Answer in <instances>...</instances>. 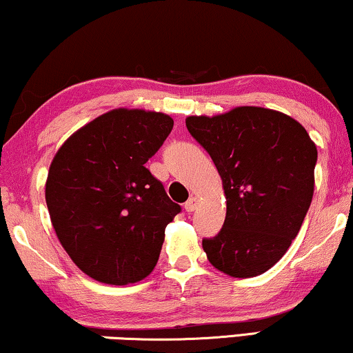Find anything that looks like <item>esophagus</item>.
Segmentation results:
<instances>
[{"mask_svg":"<svg viewBox=\"0 0 353 353\" xmlns=\"http://www.w3.org/2000/svg\"><path fill=\"white\" fill-rule=\"evenodd\" d=\"M197 204H199L197 197H190V199H188L186 204H185V210L186 212H194L197 209Z\"/></svg>","mask_w":353,"mask_h":353,"instance_id":"34e87169","label":"esophagus"}]
</instances>
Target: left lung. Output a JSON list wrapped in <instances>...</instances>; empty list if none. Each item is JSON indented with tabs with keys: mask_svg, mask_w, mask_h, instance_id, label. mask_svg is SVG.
Here are the masks:
<instances>
[{
	"mask_svg": "<svg viewBox=\"0 0 353 353\" xmlns=\"http://www.w3.org/2000/svg\"><path fill=\"white\" fill-rule=\"evenodd\" d=\"M186 128L209 152L223 183V228L202 239L209 262L233 278H252L286 254L315 190L316 146L297 120L273 109L241 105Z\"/></svg>",
	"mask_w": 353,
	"mask_h": 353,
	"instance_id": "left-lung-1",
	"label": "left lung"
}]
</instances>
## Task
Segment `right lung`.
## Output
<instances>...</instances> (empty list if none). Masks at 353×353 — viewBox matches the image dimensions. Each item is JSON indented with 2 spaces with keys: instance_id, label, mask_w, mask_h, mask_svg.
<instances>
[{
  "instance_id": "obj_1",
  "label": "right lung",
  "mask_w": 353,
  "mask_h": 353,
  "mask_svg": "<svg viewBox=\"0 0 353 353\" xmlns=\"http://www.w3.org/2000/svg\"><path fill=\"white\" fill-rule=\"evenodd\" d=\"M172 128L167 114L114 109L77 130L52 159L45 190L52 228L96 281L125 286L156 267L181 207L144 163Z\"/></svg>"
}]
</instances>
